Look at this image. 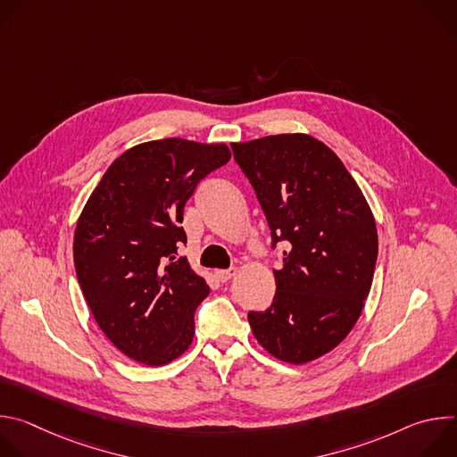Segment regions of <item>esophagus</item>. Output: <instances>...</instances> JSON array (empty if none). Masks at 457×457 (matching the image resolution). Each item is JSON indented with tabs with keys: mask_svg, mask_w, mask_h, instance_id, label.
<instances>
[{
	"mask_svg": "<svg viewBox=\"0 0 457 457\" xmlns=\"http://www.w3.org/2000/svg\"><path fill=\"white\" fill-rule=\"evenodd\" d=\"M235 275H237V268H228V270H219V271H215V277H217L220 282L231 280Z\"/></svg>",
	"mask_w": 457,
	"mask_h": 457,
	"instance_id": "esophagus-1",
	"label": "esophagus"
}]
</instances>
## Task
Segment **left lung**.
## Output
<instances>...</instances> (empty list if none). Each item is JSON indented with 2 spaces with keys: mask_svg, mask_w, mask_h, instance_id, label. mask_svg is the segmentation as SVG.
Instances as JSON below:
<instances>
[{
  "mask_svg": "<svg viewBox=\"0 0 457 457\" xmlns=\"http://www.w3.org/2000/svg\"><path fill=\"white\" fill-rule=\"evenodd\" d=\"M271 229L286 242L277 293L266 311H249L258 344L287 363L333 351L354 328L378 256L370 208L338 155L305 134L233 143Z\"/></svg>",
  "mask_w": 457,
  "mask_h": 457,
  "instance_id": "obj_1",
  "label": "left lung"
}]
</instances>
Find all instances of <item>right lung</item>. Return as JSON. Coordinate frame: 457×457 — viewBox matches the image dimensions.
I'll list each match as a JSON object with an SVG mask.
<instances>
[{
    "label": "right lung",
    "instance_id": "right-lung-1",
    "mask_svg": "<svg viewBox=\"0 0 457 457\" xmlns=\"http://www.w3.org/2000/svg\"><path fill=\"white\" fill-rule=\"evenodd\" d=\"M229 159L226 145L143 143L90 195L74 235L76 273L101 331L128 358L159 367L189 347L210 287L177 253L184 204Z\"/></svg>",
    "mask_w": 457,
    "mask_h": 457
}]
</instances>
